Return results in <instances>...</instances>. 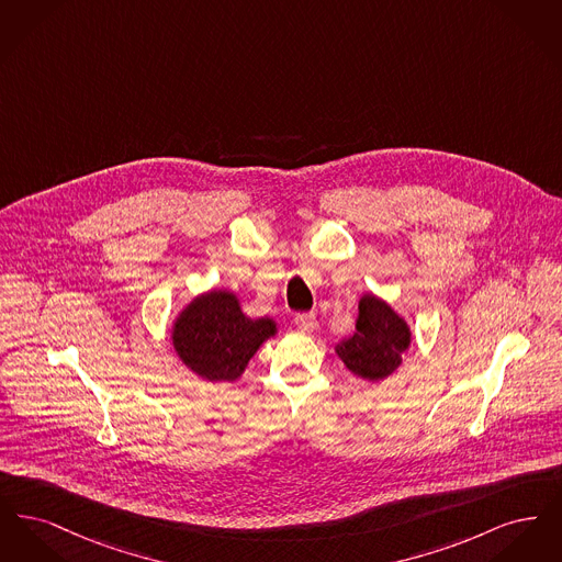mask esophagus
<instances>
[{
	"label": "esophagus",
	"mask_w": 562,
	"mask_h": 562,
	"mask_svg": "<svg viewBox=\"0 0 562 562\" xmlns=\"http://www.w3.org/2000/svg\"><path fill=\"white\" fill-rule=\"evenodd\" d=\"M294 324L301 333H312L316 328V316L312 312H305V314H296L294 316Z\"/></svg>",
	"instance_id": "34e87169"
}]
</instances>
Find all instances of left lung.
<instances>
[{
  "label": "left lung",
  "mask_w": 562,
  "mask_h": 562,
  "mask_svg": "<svg viewBox=\"0 0 562 562\" xmlns=\"http://www.w3.org/2000/svg\"><path fill=\"white\" fill-rule=\"evenodd\" d=\"M358 310L356 333L337 346V353L351 373L379 381L401 367L411 333L406 322L373 294L362 296Z\"/></svg>",
  "instance_id": "obj_1"
}]
</instances>
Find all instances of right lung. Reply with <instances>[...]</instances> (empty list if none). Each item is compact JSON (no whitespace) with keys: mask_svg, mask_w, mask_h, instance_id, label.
Masks as SVG:
<instances>
[{"mask_svg":"<svg viewBox=\"0 0 562 562\" xmlns=\"http://www.w3.org/2000/svg\"><path fill=\"white\" fill-rule=\"evenodd\" d=\"M271 335H276L273 321H250L241 314L236 294L213 291L189 303L175 324L172 344L191 371L232 381Z\"/></svg>","mask_w":562,"mask_h":562,"instance_id":"obj_1","label":"right lung"}]
</instances>
